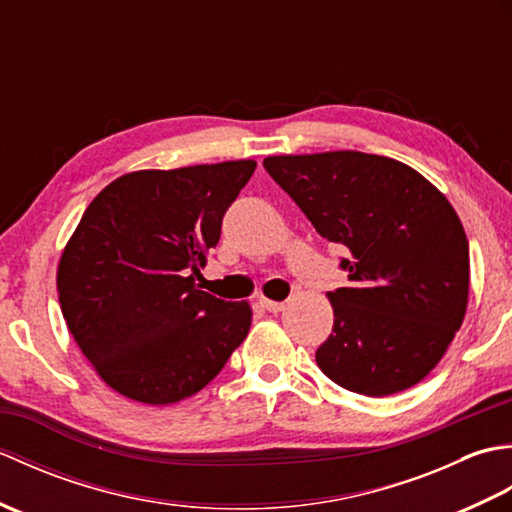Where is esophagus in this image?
I'll return each instance as SVG.
<instances>
[{"mask_svg":"<svg viewBox=\"0 0 512 512\" xmlns=\"http://www.w3.org/2000/svg\"><path fill=\"white\" fill-rule=\"evenodd\" d=\"M259 306H262L264 310H268V312H281L286 308V303L284 301H273V299H266V297H259Z\"/></svg>","mask_w":512,"mask_h":512,"instance_id":"esophagus-1","label":"esophagus"}]
</instances>
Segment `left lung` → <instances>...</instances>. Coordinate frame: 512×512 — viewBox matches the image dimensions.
I'll return each mask as SVG.
<instances>
[{
	"label": "left lung",
	"mask_w": 512,
	"mask_h": 512,
	"mask_svg": "<svg viewBox=\"0 0 512 512\" xmlns=\"http://www.w3.org/2000/svg\"><path fill=\"white\" fill-rule=\"evenodd\" d=\"M264 167L321 237L350 250V286L328 292L321 372L376 398L420 383L469 301V239L449 200L416 169L363 151L268 156Z\"/></svg>",
	"instance_id": "left-lung-1"
}]
</instances>
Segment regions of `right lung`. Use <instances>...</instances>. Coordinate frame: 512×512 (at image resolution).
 Segmentation results:
<instances>
[{
	"label": "right lung",
	"mask_w": 512,
	"mask_h": 512,
	"mask_svg": "<svg viewBox=\"0 0 512 512\" xmlns=\"http://www.w3.org/2000/svg\"><path fill=\"white\" fill-rule=\"evenodd\" d=\"M255 160L125 173L65 244L57 290L76 345L107 385L171 405L209 385L250 330L248 301L198 290L222 217Z\"/></svg>",
	"instance_id": "obj_1"
}]
</instances>
